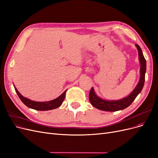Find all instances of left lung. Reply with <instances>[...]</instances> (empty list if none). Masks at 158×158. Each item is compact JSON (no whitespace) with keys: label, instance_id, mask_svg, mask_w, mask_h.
<instances>
[{"label":"left lung","instance_id":"1","mask_svg":"<svg viewBox=\"0 0 158 158\" xmlns=\"http://www.w3.org/2000/svg\"><path fill=\"white\" fill-rule=\"evenodd\" d=\"M136 47L138 49L139 57L140 62V78L136 88L127 97L123 99L114 101H107L101 99L98 96H96V94L94 93L93 88L92 87L89 93V100L91 104L95 107L96 108L108 111H115L125 109L133 103V102L135 100L136 96L141 92L144 85L146 62L139 45L136 44Z\"/></svg>","mask_w":158,"mask_h":158}]
</instances>
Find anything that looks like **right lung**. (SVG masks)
<instances>
[{
	"label": "right lung",
	"mask_w": 158,
	"mask_h": 158,
	"mask_svg": "<svg viewBox=\"0 0 158 158\" xmlns=\"http://www.w3.org/2000/svg\"><path fill=\"white\" fill-rule=\"evenodd\" d=\"M14 88L18 96H19V98L25 106L29 107L30 108H32L39 111H47V110H53V109L58 108V107H60L61 105H62L63 102V101L65 98V92H66V90H65L64 92L59 96V97L51 101L35 102L23 97V96L18 92V90L16 89V87Z\"/></svg>",
	"instance_id": "right-lung-1"
}]
</instances>
